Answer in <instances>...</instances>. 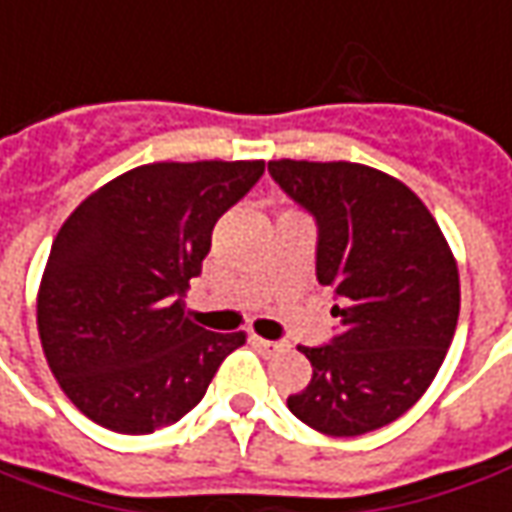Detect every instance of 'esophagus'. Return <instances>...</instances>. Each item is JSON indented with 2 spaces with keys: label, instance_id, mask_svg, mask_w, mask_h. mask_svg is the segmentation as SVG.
<instances>
[{
  "label": "esophagus",
  "instance_id": "esophagus-1",
  "mask_svg": "<svg viewBox=\"0 0 512 512\" xmlns=\"http://www.w3.org/2000/svg\"><path fill=\"white\" fill-rule=\"evenodd\" d=\"M252 342H255L263 353H280V350H285L283 342H271V339H260V336H252Z\"/></svg>",
  "mask_w": 512,
  "mask_h": 512
}]
</instances>
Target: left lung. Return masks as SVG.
I'll list each match as a JSON object with an SVG mask.
<instances>
[{
    "label": "left lung",
    "instance_id": "left-lung-1",
    "mask_svg": "<svg viewBox=\"0 0 512 512\" xmlns=\"http://www.w3.org/2000/svg\"><path fill=\"white\" fill-rule=\"evenodd\" d=\"M274 182L316 218V280L339 333L300 347L314 375L288 409L330 437H358L409 412L446 358L460 271L426 204L395 176L356 162H269Z\"/></svg>",
    "mask_w": 512,
    "mask_h": 512
}]
</instances>
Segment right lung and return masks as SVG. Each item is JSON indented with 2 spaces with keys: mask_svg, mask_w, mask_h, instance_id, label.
<instances>
[{
  "mask_svg": "<svg viewBox=\"0 0 512 512\" xmlns=\"http://www.w3.org/2000/svg\"><path fill=\"white\" fill-rule=\"evenodd\" d=\"M266 162H154L78 204L52 241L38 336L64 395L120 434L182 420L246 333H212L184 305L212 227Z\"/></svg>",
  "mask_w": 512,
  "mask_h": 512,
  "instance_id": "right-lung-1",
  "label": "right lung"
}]
</instances>
